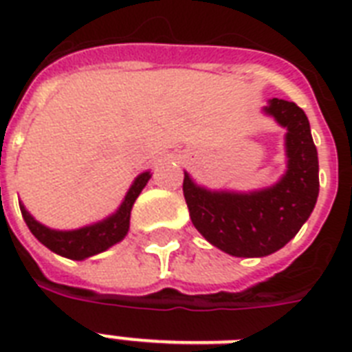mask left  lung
<instances>
[{"label": "left lung", "mask_w": 352, "mask_h": 352, "mask_svg": "<svg viewBox=\"0 0 352 352\" xmlns=\"http://www.w3.org/2000/svg\"><path fill=\"white\" fill-rule=\"evenodd\" d=\"M263 113L287 129V171L276 184L246 193L208 190L184 171L182 192L193 226L235 257L270 256L283 248L311 217L320 192L318 151L303 109L272 98Z\"/></svg>", "instance_id": "8db88e82"}]
</instances>
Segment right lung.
Masks as SVG:
<instances>
[{
	"label": "right lung",
	"instance_id": "right-lung-1",
	"mask_svg": "<svg viewBox=\"0 0 352 352\" xmlns=\"http://www.w3.org/2000/svg\"><path fill=\"white\" fill-rule=\"evenodd\" d=\"M149 179H151L149 171L140 173L133 181L131 188L127 190L126 197L115 214L98 221V223L76 228V230H52L49 226L38 223L21 203H19V210H21V215H23L29 230L41 245H45L49 250L58 254V256L82 261V259H87V257L107 250L109 246L117 245L118 241L126 237L127 230H129L133 204L144 190V186L148 184Z\"/></svg>",
	"mask_w": 352,
	"mask_h": 352
}]
</instances>
